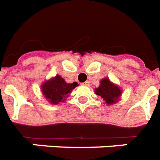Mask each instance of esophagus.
I'll return each instance as SVG.
<instances>
[{"mask_svg": "<svg viewBox=\"0 0 160 160\" xmlns=\"http://www.w3.org/2000/svg\"><path fill=\"white\" fill-rule=\"evenodd\" d=\"M82 85H86V86H88V85H90V82H89V81H85V82L82 83Z\"/></svg>", "mask_w": 160, "mask_h": 160, "instance_id": "1", "label": "esophagus"}]
</instances>
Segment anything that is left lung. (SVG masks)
<instances>
[{"instance_id": "8db88e82", "label": "left lung", "mask_w": 160, "mask_h": 160, "mask_svg": "<svg viewBox=\"0 0 160 160\" xmlns=\"http://www.w3.org/2000/svg\"><path fill=\"white\" fill-rule=\"evenodd\" d=\"M95 94L105 100L108 105H113L119 99L121 95V90L119 88L112 84L109 79H103L100 81V85L95 89Z\"/></svg>"}]
</instances>
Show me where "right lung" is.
I'll return each instance as SVG.
<instances>
[{
    "label": "right lung",
    "instance_id": "obj_1",
    "mask_svg": "<svg viewBox=\"0 0 160 160\" xmlns=\"http://www.w3.org/2000/svg\"><path fill=\"white\" fill-rule=\"evenodd\" d=\"M77 85V82L68 84L60 75H56L53 79L46 81L41 88L42 93L46 100L49 102L56 105L58 103L64 101L65 98L68 97V95L71 92V90L75 89Z\"/></svg>",
    "mask_w": 160,
    "mask_h": 160
}]
</instances>
